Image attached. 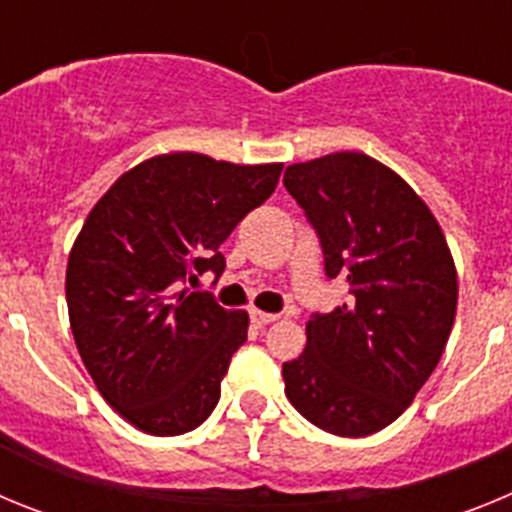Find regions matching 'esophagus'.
<instances>
[{"label":"esophagus","mask_w":512,"mask_h":512,"mask_svg":"<svg viewBox=\"0 0 512 512\" xmlns=\"http://www.w3.org/2000/svg\"><path fill=\"white\" fill-rule=\"evenodd\" d=\"M274 320H279V315H274V312H264V310H251V323L256 325V328H264V325L274 323Z\"/></svg>","instance_id":"34e87169"}]
</instances>
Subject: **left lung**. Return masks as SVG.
Listing matches in <instances>:
<instances>
[{
  "label": "left lung",
  "mask_w": 512,
  "mask_h": 512,
  "mask_svg": "<svg viewBox=\"0 0 512 512\" xmlns=\"http://www.w3.org/2000/svg\"><path fill=\"white\" fill-rule=\"evenodd\" d=\"M284 187L323 243L325 274L348 300L307 320V346L282 369L284 395L333 436L395 423L451 336L459 282L431 207L397 171L359 151L292 164Z\"/></svg>",
  "instance_id": "left-lung-1"
}]
</instances>
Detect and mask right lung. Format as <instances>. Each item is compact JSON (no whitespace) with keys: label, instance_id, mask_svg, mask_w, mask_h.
<instances>
[{"label":"right lung","instance_id":"1","mask_svg":"<svg viewBox=\"0 0 512 512\" xmlns=\"http://www.w3.org/2000/svg\"><path fill=\"white\" fill-rule=\"evenodd\" d=\"M282 166L161 153L117 176L81 225L66 264L71 333L99 395L138 431L179 436L215 410L248 312L179 287L223 274L217 248Z\"/></svg>","mask_w":512,"mask_h":512}]
</instances>
